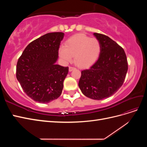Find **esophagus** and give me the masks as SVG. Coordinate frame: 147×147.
I'll use <instances>...</instances> for the list:
<instances>
[{
  "label": "esophagus",
  "instance_id": "34e87169",
  "mask_svg": "<svg viewBox=\"0 0 147 147\" xmlns=\"http://www.w3.org/2000/svg\"><path fill=\"white\" fill-rule=\"evenodd\" d=\"M74 69H75V68L73 67H69V72H72V71Z\"/></svg>",
  "mask_w": 147,
  "mask_h": 147
}]
</instances>
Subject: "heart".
Wrapping results in <instances>:
<instances>
[{
  "label": "heart",
  "instance_id": "heart-1",
  "mask_svg": "<svg viewBox=\"0 0 147 147\" xmlns=\"http://www.w3.org/2000/svg\"><path fill=\"white\" fill-rule=\"evenodd\" d=\"M100 43L96 38H90L84 34L74 35L67 40L65 46L59 49L61 58L66 63L72 61L79 67L86 68L92 65L99 58Z\"/></svg>",
  "mask_w": 147,
  "mask_h": 147
}]
</instances>
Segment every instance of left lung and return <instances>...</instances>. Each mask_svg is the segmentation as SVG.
<instances>
[{"label":"left lung","mask_w":147,"mask_h":147,"mask_svg":"<svg viewBox=\"0 0 147 147\" xmlns=\"http://www.w3.org/2000/svg\"><path fill=\"white\" fill-rule=\"evenodd\" d=\"M100 43L99 58L89 69L82 71L78 86L83 94L94 100L112 96L124 81L128 69L123 48L107 35L94 33Z\"/></svg>","instance_id":"left-lung-1"}]
</instances>
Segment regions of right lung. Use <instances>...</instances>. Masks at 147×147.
<instances>
[{
  "label": "right lung",
  "instance_id": "obj_1",
  "mask_svg": "<svg viewBox=\"0 0 147 147\" xmlns=\"http://www.w3.org/2000/svg\"><path fill=\"white\" fill-rule=\"evenodd\" d=\"M63 32H51L30 42L18 61L16 78L24 92L39 103L58 98L68 67L56 64Z\"/></svg>",
  "mask_w": 147,
  "mask_h": 147
}]
</instances>
